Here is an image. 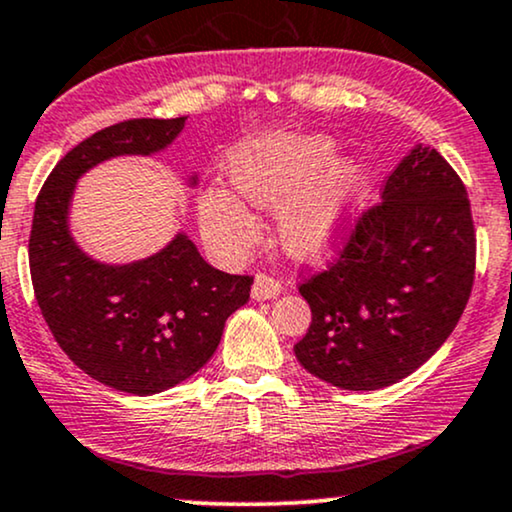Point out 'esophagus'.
<instances>
[{"instance_id":"1","label":"esophagus","mask_w":512,"mask_h":512,"mask_svg":"<svg viewBox=\"0 0 512 512\" xmlns=\"http://www.w3.org/2000/svg\"><path fill=\"white\" fill-rule=\"evenodd\" d=\"M281 293V283L267 274H257L252 283V300H272Z\"/></svg>"}]
</instances>
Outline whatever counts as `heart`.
Returning <instances> with one entry per match:
<instances>
[{
    "instance_id": "obj_1",
    "label": "heart",
    "mask_w": 512,
    "mask_h": 512,
    "mask_svg": "<svg viewBox=\"0 0 512 512\" xmlns=\"http://www.w3.org/2000/svg\"><path fill=\"white\" fill-rule=\"evenodd\" d=\"M336 143L319 133H262L226 159L231 193L209 186L197 197L202 233L226 255L243 252L257 224L243 205L274 209L276 243L291 260L322 262L348 236L369 188L367 164L336 159Z\"/></svg>"
}]
</instances>
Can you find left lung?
<instances>
[{
    "instance_id": "1",
    "label": "left lung",
    "mask_w": 512,
    "mask_h": 512,
    "mask_svg": "<svg viewBox=\"0 0 512 512\" xmlns=\"http://www.w3.org/2000/svg\"><path fill=\"white\" fill-rule=\"evenodd\" d=\"M474 281L467 190L434 147L417 143L357 221L334 267L300 295L312 324L295 357L346 391H377L422 367L453 334Z\"/></svg>"
}]
</instances>
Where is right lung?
Here are the masks:
<instances>
[{
	"mask_svg": "<svg viewBox=\"0 0 512 512\" xmlns=\"http://www.w3.org/2000/svg\"><path fill=\"white\" fill-rule=\"evenodd\" d=\"M186 128L178 119H133L78 143L42 186L28 257L42 317L73 365L116 391L152 396L193 377L217 350L224 324L250 298V276L202 260L178 231L143 260H95L71 233L80 176L116 157H152ZM195 174L188 176L193 188Z\"/></svg>",
	"mask_w": 512,
	"mask_h": 512,
	"instance_id": "right-lung-1",
	"label": "right lung"
}]
</instances>
